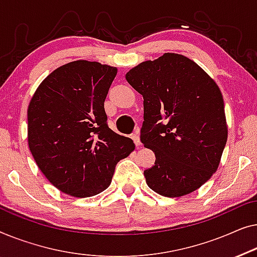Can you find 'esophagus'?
I'll return each instance as SVG.
<instances>
[{
  "mask_svg": "<svg viewBox=\"0 0 257 257\" xmlns=\"http://www.w3.org/2000/svg\"><path fill=\"white\" fill-rule=\"evenodd\" d=\"M133 140H134V142H135V144H136V147H137V148H140L141 146H142V143H141V140H140L139 130H137V132L133 135Z\"/></svg>",
  "mask_w": 257,
  "mask_h": 257,
  "instance_id": "1",
  "label": "esophagus"
}]
</instances>
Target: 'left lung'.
<instances>
[{"label": "left lung", "instance_id": "1", "mask_svg": "<svg viewBox=\"0 0 257 257\" xmlns=\"http://www.w3.org/2000/svg\"><path fill=\"white\" fill-rule=\"evenodd\" d=\"M125 79L143 95L141 141L156 156L144 171L148 186L169 198L199 189L218 169L228 135L218 85L178 53L143 61Z\"/></svg>", "mask_w": 257, "mask_h": 257}]
</instances>
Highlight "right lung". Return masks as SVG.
Here are the masks:
<instances>
[{
    "label": "right lung",
    "mask_w": 257,
    "mask_h": 257,
    "mask_svg": "<svg viewBox=\"0 0 257 257\" xmlns=\"http://www.w3.org/2000/svg\"><path fill=\"white\" fill-rule=\"evenodd\" d=\"M117 68L75 60L38 86L28 107V142L50 183L72 197L99 194L115 166L135 149L107 124L104 100Z\"/></svg>",
    "instance_id": "add662e5"
}]
</instances>
